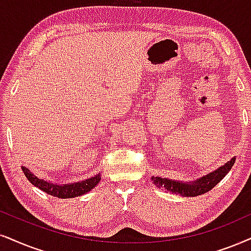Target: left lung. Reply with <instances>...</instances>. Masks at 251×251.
Returning <instances> with one entry per match:
<instances>
[{"label": "left lung", "instance_id": "obj_1", "mask_svg": "<svg viewBox=\"0 0 251 251\" xmlns=\"http://www.w3.org/2000/svg\"><path fill=\"white\" fill-rule=\"evenodd\" d=\"M234 162H235V157H233L229 162L225 164L224 167H220L218 170L213 173L208 174L202 177L201 179H197L196 182L190 183H182L176 182V180H171L168 178H161V177H151L155 185L158 188L166 189L167 191L171 193H176V195H182L184 197H196L202 193L208 192L210 190L214 188L217 184L227 175L228 171L231 169Z\"/></svg>", "mask_w": 251, "mask_h": 251}]
</instances>
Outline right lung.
<instances>
[{
    "instance_id": "1",
    "label": "right lung",
    "mask_w": 251,
    "mask_h": 251,
    "mask_svg": "<svg viewBox=\"0 0 251 251\" xmlns=\"http://www.w3.org/2000/svg\"><path fill=\"white\" fill-rule=\"evenodd\" d=\"M24 175L28 179V182L33 184L34 186L39 188L41 191L49 193L50 196L58 197V198H74V197H78L84 195L94 189L97 185L98 182L100 180V175H96L91 178L82 180V182L72 183V184H65V185H56V184L49 183L46 180L38 178L36 175H33L27 168L22 167Z\"/></svg>"
}]
</instances>
